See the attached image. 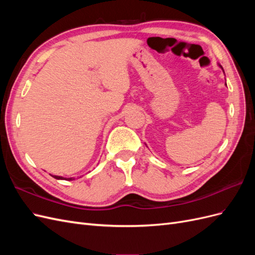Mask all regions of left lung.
Listing matches in <instances>:
<instances>
[{
    "instance_id": "obj_1",
    "label": "left lung",
    "mask_w": 255,
    "mask_h": 255,
    "mask_svg": "<svg viewBox=\"0 0 255 255\" xmlns=\"http://www.w3.org/2000/svg\"><path fill=\"white\" fill-rule=\"evenodd\" d=\"M220 67H221V66H220Z\"/></svg>"
}]
</instances>
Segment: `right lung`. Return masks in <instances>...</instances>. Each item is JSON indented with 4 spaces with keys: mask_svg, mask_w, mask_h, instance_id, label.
I'll return each instance as SVG.
<instances>
[{
    "mask_svg": "<svg viewBox=\"0 0 255 255\" xmlns=\"http://www.w3.org/2000/svg\"><path fill=\"white\" fill-rule=\"evenodd\" d=\"M53 177H54V179H56V180H64L65 179V177H63V176H58V175H52ZM72 179H73V177H69V179H67L68 181H72Z\"/></svg>",
    "mask_w": 255,
    "mask_h": 255,
    "instance_id": "1",
    "label": "right lung"
}]
</instances>
